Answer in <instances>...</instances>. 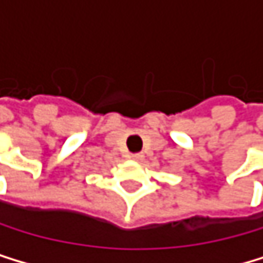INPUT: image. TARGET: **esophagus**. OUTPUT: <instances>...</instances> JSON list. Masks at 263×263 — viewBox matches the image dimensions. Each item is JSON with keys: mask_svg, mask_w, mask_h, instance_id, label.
<instances>
[{"mask_svg": "<svg viewBox=\"0 0 263 263\" xmlns=\"http://www.w3.org/2000/svg\"><path fill=\"white\" fill-rule=\"evenodd\" d=\"M143 155L142 153H133V155H130V159H133V161H137V162H140V161H143Z\"/></svg>", "mask_w": 263, "mask_h": 263, "instance_id": "esophagus-1", "label": "esophagus"}]
</instances>
